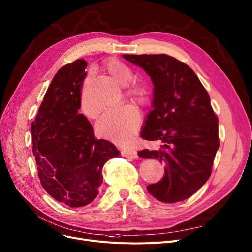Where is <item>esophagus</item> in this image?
Instances as JSON below:
<instances>
[{"label": "esophagus", "instance_id": "esophagus-1", "mask_svg": "<svg viewBox=\"0 0 252 252\" xmlns=\"http://www.w3.org/2000/svg\"><path fill=\"white\" fill-rule=\"evenodd\" d=\"M122 155L125 156V157H128V158H133V159H136V158L138 157V153L135 149L133 148H126V149H124L122 151Z\"/></svg>", "mask_w": 252, "mask_h": 252}]
</instances>
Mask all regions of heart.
Instances as JSON below:
<instances>
[{
  "instance_id": "1",
  "label": "heart",
  "mask_w": 252,
  "mask_h": 252,
  "mask_svg": "<svg viewBox=\"0 0 252 252\" xmlns=\"http://www.w3.org/2000/svg\"><path fill=\"white\" fill-rule=\"evenodd\" d=\"M104 70L112 77L116 83L125 86V97L135 104L144 106L149 100V91L147 86L140 82H131L133 71L128 66L121 61L111 59L104 64ZM81 107L84 114L90 119H96L101 114V108L92 105L85 92H83ZM141 125L139 111L131 105H123L106 112L98 124L99 133L105 138L118 143L126 144L134 138Z\"/></svg>"
}]
</instances>
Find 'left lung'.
<instances>
[{
	"mask_svg": "<svg viewBox=\"0 0 252 252\" xmlns=\"http://www.w3.org/2000/svg\"><path fill=\"white\" fill-rule=\"evenodd\" d=\"M146 71L154 85L153 110L141 137L158 143L142 158L163 162L164 177L147 187L165 203L183 201L209 179L220 147L219 119L207 91L189 66L166 54L123 55Z\"/></svg>",
	"mask_w": 252,
	"mask_h": 252,
	"instance_id": "1",
	"label": "left lung"
}]
</instances>
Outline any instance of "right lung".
Returning <instances> with one entry per match:
<instances>
[{
	"mask_svg": "<svg viewBox=\"0 0 252 252\" xmlns=\"http://www.w3.org/2000/svg\"><path fill=\"white\" fill-rule=\"evenodd\" d=\"M87 62L64 65L46 92L32 124V153L43 188L70 207L88 205L98 195L105 162L119 151L98 140L81 108Z\"/></svg>",
	"mask_w": 252,
	"mask_h": 252,
	"instance_id": "right-lung-1",
	"label": "right lung"
}]
</instances>
